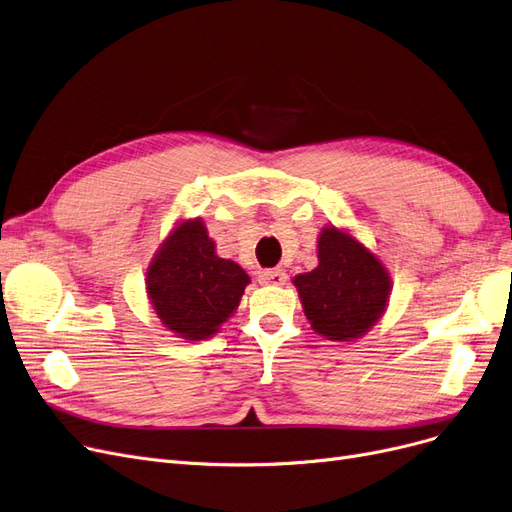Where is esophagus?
<instances>
[{"instance_id": "esophagus-1", "label": "esophagus", "mask_w": 512, "mask_h": 512, "mask_svg": "<svg viewBox=\"0 0 512 512\" xmlns=\"http://www.w3.org/2000/svg\"><path fill=\"white\" fill-rule=\"evenodd\" d=\"M284 282H286V272L280 268L259 272V284L263 286H282Z\"/></svg>"}]
</instances>
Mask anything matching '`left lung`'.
Returning <instances> with one entry per match:
<instances>
[{"label":"left lung","mask_w":512,"mask_h":512,"mask_svg":"<svg viewBox=\"0 0 512 512\" xmlns=\"http://www.w3.org/2000/svg\"><path fill=\"white\" fill-rule=\"evenodd\" d=\"M318 268L293 278L309 320L320 337L355 341L383 318L391 276L381 259L349 230L324 226L318 236Z\"/></svg>","instance_id":"left-lung-1"}]
</instances>
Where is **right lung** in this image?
I'll return each instance as SVG.
<instances>
[{"label":"right lung","mask_w":512,"mask_h":512,"mask_svg":"<svg viewBox=\"0 0 512 512\" xmlns=\"http://www.w3.org/2000/svg\"><path fill=\"white\" fill-rule=\"evenodd\" d=\"M249 274L215 253L201 217L177 221L152 255L146 295L161 324L184 341H205L219 332L240 305Z\"/></svg>","instance_id":"1"}]
</instances>
